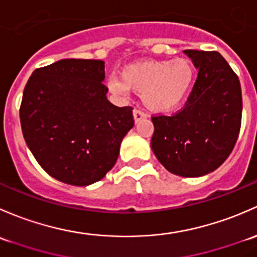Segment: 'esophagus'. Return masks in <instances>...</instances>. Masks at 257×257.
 <instances>
[{"instance_id": "obj_1", "label": "esophagus", "mask_w": 257, "mask_h": 257, "mask_svg": "<svg viewBox=\"0 0 257 257\" xmlns=\"http://www.w3.org/2000/svg\"><path fill=\"white\" fill-rule=\"evenodd\" d=\"M147 117V115L146 113L144 112V111H141V110H134V120H135V122H140V121L141 120H144V118H146Z\"/></svg>"}]
</instances>
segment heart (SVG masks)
Wrapping results in <instances>:
<instances>
[{"mask_svg": "<svg viewBox=\"0 0 257 257\" xmlns=\"http://www.w3.org/2000/svg\"><path fill=\"white\" fill-rule=\"evenodd\" d=\"M121 80L110 79L111 91L125 94L130 89L139 92L148 109L165 113L183 104L194 80V68L184 58L141 60L123 68Z\"/></svg>", "mask_w": 257, "mask_h": 257, "instance_id": "b5f03b06", "label": "heart"}]
</instances>
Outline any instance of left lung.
Segmentation results:
<instances>
[{
  "mask_svg": "<svg viewBox=\"0 0 257 257\" xmlns=\"http://www.w3.org/2000/svg\"><path fill=\"white\" fill-rule=\"evenodd\" d=\"M198 69L192 92L174 115L153 116L151 147L171 173L200 177L220 167L241 126L239 78L218 52L184 50Z\"/></svg>",
  "mask_w": 257,
  "mask_h": 257,
  "instance_id": "1",
  "label": "left lung"
}]
</instances>
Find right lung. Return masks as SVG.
<instances>
[{
    "label": "right lung",
    "mask_w": 257,
    "mask_h": 257,
    "mask_svg": "<svg viewBox=\"0 0 257 257\" xmlns=\"http://www.w3.org/2000/svg\"><path fill=\"white\" fill-rule=\"evenodd\" d=\"M105 63L62 59L32 73L21 102L23 137L53 178L89 186L117 161L120 145L134 127L131 106L107 100Z\"/></svg>",
    "instance_id": "obj_1"
}]
</instances>
